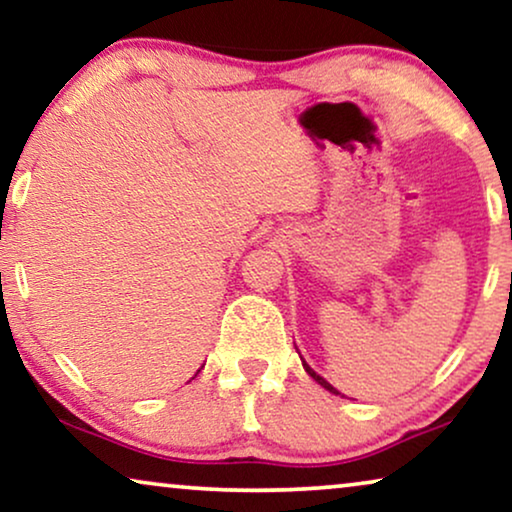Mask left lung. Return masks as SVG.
Segmentation results:
<instances>
[{
    "instance_id": "1",
    "label": "left lung",
    "mask_w": 512,
    "mask_h": 512,
    "mask_svg": "<svg viewBox=\"0 0 512 512\" xmlns=\"http://www.w3.org/2000/svg\"><path fill=\"white\" fill-rule=\"evenodd\" d=\"M303 366H305V370H307V373H310V377H312V380H317L319 384H321V387H324L326 391H331V394H340V391L338 389H333V384H328L326 380H324V377H321V375H317V373H314V370L310 368V366H307V363L303 361Z\"/></svg>"
}]
</instances>
